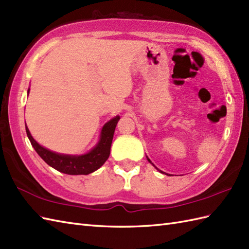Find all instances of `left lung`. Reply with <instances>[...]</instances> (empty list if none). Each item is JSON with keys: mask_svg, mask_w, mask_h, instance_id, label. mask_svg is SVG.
<instances>
[{"mask_svg": "<svg viewBox=\"0 0 249 249\" xmlns=\"http://www.w3.org/2000/svg\"><path fill=\"white\" fill-rule=\"evenodd\" d=\"M146 158H147V160H148V162H151V163H152V161L148 159V157H146ZM152 164H153V163H152ZM153 165H154V164H153ZM154 166H155V165H154ZM155 167H156V166H155ZM156 169H157V167H156ZM157 170H158V169H157ZM158 171H159V172H161V173H162V171H160V170H158Z\"/></svg>", "mask_w": 249, "mask_h": 249, "instance_id": "obj_1", "label": "left lung"}]
</instances>
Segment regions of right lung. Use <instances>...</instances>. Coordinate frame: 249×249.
Returning a JSON list of instances; mask_svg holds the SVG:
<instances>
[{"mask_svg": "<svg viewBox=\"0 0 249 249\" xmlns=\"http://www.w3.org/2000/svg\"><path fill=\"white\" fill-rule=\"evenodd\" d=\"M28 93H30V89L27 90V95ZM119 120L120 117L117 115V117L112 118L110 121H108L103 126L100 140L96 143V145L91 151L83 155H68L50 151V149L40 145L35 140L31 135L30 129L26 126V123L25 129L27 137L30 139L35 151L50 166L68 175H88L90 173H93L94 171L100 169L106 162L109 155H110V147L114 129L117 127Z\"/></svg>", "mask_w": 249, "mask_h": 249, "instance_id": "add662e5", "label": "right lung"}]
</instances>
